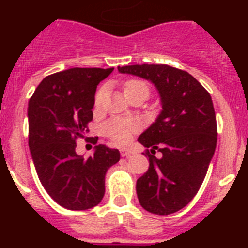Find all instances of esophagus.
Returning <instances> with one entry per match:
<instances>
[{"label":"esophagus","mask_w":248,"mask_h":248,"mask_svg":"<svg viewBox=\"0 0 248 248\" xmlns=\"http://www.w3.org/2000/svg\"><path fill=\"white\" fill-rule=\"evenodd\" d=\"M134 153L135 151L133 150V149H128V148L120 149V155H122V156H131Z\"/></svg>","instance_id":"obj_1"}]
</instances>
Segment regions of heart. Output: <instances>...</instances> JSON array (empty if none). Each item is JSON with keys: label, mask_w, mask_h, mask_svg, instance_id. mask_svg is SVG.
Wrapping results in <instances>:
<instances>
[{"label": "heart", "mask_w": 248, "mask_h": 248, "mask_svg": "<svg viewBox=\"0 0 248 248\" xmlns=\"http://www.w3.org/2000/svg\"><path fill=\"white\" fill-rule=\"evenodd\" d=\"M124 94L126 98H130L133 95L140 94L144 98H148L149 95V85L144 80L140 79H130L124 83ZM103 95H104V89H100L95 95V107H99L102 103ZM105 133L109 135L113 140L117 143H125L131 138L138 130V123L134 120H126V119H111L104 126Z\"/></svg>", "instance_id": "1"}]
</instances>
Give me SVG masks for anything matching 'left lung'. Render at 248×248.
Wrapping results in <instances>:
<instances>
[{"instance_id":"1","label":"left lung","mask_w":248,"mask_h":248,"mask_svg":"<svg viewBox=\"0 0 248 248\" xmlns=\"http://www.w3.org/2000/svg\"><path fill=\"white\" fill-rule=\"evenodd\" d=\"M118 71L149 80L159 92L163 110L138 138L149 149V169L138 179L137 195L146 211L174 214L198 194L214 156L217 125L211 95L191 74L170 65H125Z\"/></svg>"}]
</instances>
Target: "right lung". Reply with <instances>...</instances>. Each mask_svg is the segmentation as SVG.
Returning a JSON list of instances; mask_svg holds the SVG:
<instances>
[{
    "instance_id": "1",
    "label": "right lung",
    "mask_w": 248,
    "mask_h": 248,
    "mask_svg": "<svg viewBox=\"0 0 248 248\" xmlns=\"http://www.w3.org/2000/svg\"><path fill=\"white\" fill-rule=\"evenodd\" d=\"M113 69L71 68L50 74L28 103V145L37 175L50 198L68 210L97 206L105 174L120 159L118 149L102 144L88 159L76 153V140L85 138L93 119L97 85Z\"/></svg>"
}]
</instances>
